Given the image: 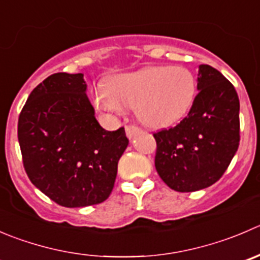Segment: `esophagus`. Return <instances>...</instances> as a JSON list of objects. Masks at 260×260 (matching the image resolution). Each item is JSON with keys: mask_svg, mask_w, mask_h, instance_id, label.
Instances as JSON below:
<instances>
[{"mask_svg": "<svg viewBox=\"0 0 260 260\" xmlns=\"http://www.w3.org/2000/svg\"><path fill=\"white\" fill-rule=\"evenodd\" d=\"M140 132L141 129L138 127H136V125H127V127H125V135H127L128 138H133Z\"/></svg>", "mask_w": 260, "mask_h": 260, "instance_id": "34e87169", "label": "esophagus"}]
</instances>
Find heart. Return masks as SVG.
Listing matches in <instances>:
<instances>
[{"label": "heart", "mask_w": 260, "mask_h": 260, "mask_svg": "<svg viewBox=\"0 0 260 260\" xmlns=\"http://www.w3.org/2000/svg\"><path fill=\"white\" fill-rule=\"evenodd\" d=\"M197 84L194 75L180 66H148L114 76L99 85L95 107L110 114H124L135 108L136 117L150 128H165L180 120L190 109Z\"/></svg>", "instance_id": "1"}]
</instances>
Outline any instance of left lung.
Returning <instances> with one entry per match:
<instances>
[{"label": "left lung", "mask_w": 260, "mask_h": 260, "mask_svg": "<svg viewBox=\"0 0 260 260\" xmlns=\"http://www.w3.org/2000/svg\"><path fill=\"white\" fill-rule=\"evenodd\" d=\"M198 94L175 127L155 133V166L169 188L196 191L215 184L230 165L240 141L238 92L213 67L201 64Z\"/></svg>", "instance_id": "1"}]
</instances>
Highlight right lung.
I'll return each mask as SVG.
<instances>
[{"label": "right lung", "mask_w": 260, "mask_h": 260, "mask_svg": "<svg viewBox=\"0 0 260 260\" xmlns=\"http://www.w3.org/2000/svg\"><path fill=\"white\" fill-rule=\"evenodd\" d=\"M86 89L82 74L50 75L30 92L17 124L30 181L63 207L104 202L129 142L123 127L99 124Z\"/></svg>", "instance_id": "right-lung-1"}]
</instances>
